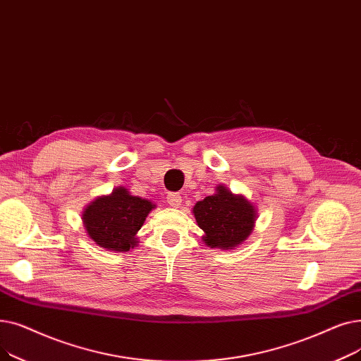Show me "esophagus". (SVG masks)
<instances>
[{"mask_svg": "<svg viewBox=\"0 0 361 361\" xmlns=\"http://www.w3.org/2000/svg\"><path fill=\"white\" fill-rule=\"evenodd\" d=\"M167 204L170 205V207L179 209L182 205V197L179 194H169L167 195Z\"/></svg>", "mask_w": 361, "mask_h": 361, "instance_id": "34e87169", "label": "esophagus"}]
</instances>
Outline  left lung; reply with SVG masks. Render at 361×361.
Wrapping results in <instances>:
<instances>
[{"label":"left lung","mask_w":361,"mask_h":361,"mask_svg":"<svg viewBox=\"0 0 361 361\" xmlns=\"http://www.w3.org/2000/svg\"><path fill=\"white\" fill-rule=\"evenodd\" d=\"M192 214L204 232L202 243L219 250H232L245 243L257 220L255 205L223 183L216 186L213 195L194 205Z\"/></svg>","instance_id":"1"}]
</instances>
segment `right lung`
<instances>
[{
	"label": "right lung",
	"instance_id": "obj_1",
	"mask_svg": "<svg viewBox=\"0 0 361 361\" xmlns=\"http://www.w3.org/2000/svg\"><path fill=\"white\" fill-rule=\"evenodd\" d=\"M151 200L132 195L128 188L117 186L109 195L97 197L82 212V223L91 241L106 251L128 252L138 245L136 233L149 212Z\"/></svg>",
	"mask_w": 361,
	"mask_h": 361
}]
</instances>
